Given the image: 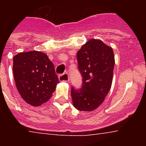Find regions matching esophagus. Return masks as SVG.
<instances>
[{
  "label": "esophagus",
  "instance_id": "1",
  "mask_svg": "<svg viewBox=\"0 0 146 146\" xmlns=\"http://www.w3.org/2000/svg\"><path fill=\"white\" fill-rule=\"evenodd\" d=\"M59 80L60 82H67L70 80V77H69V74L67 73H64L63 74H60L58 76Z\"/></svg>",
  "mask_w": 146,
  "mask_h": 146
}]
</instances>
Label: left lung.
Instances as JSON below:
<instances>
[{
    "label": "left lung",
    "mask_w": 146,
    "mask_h": 146,
    "mask_svg": "<svg viewBox=\"0 0 146 146\" xmlns=\"http://www.w3.org/2000/svg\"><path fill=\"white\" fill-rule=\"evenodd\" d=\"M76 56L82 85L80 89H71L73 106L79 111H93L111 89L115 64L113 49L101 40L90 39Z\"/></svg>",
    "instance_id": "obj_1"
}]
</instances>
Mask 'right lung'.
Listing matches in <instances>:
<instances>
[{
  "label": "right lung",
  "instance_id": "right-lung-1",
  "mask_svg": "<svg viewBox=\"0 0 146 146\" xmlns=\"http://www.w3.org/2000/svg\"><path fill=\"white\" fill-rule=\"evenodd\" d=\"M13 70L19 95L32 106L48 102L59 82L54 64L41 51L17 54L13 57Z\"/></svg>",
  "mask_w": 146,
  "mask_h": 146
}]
</instances>
